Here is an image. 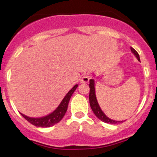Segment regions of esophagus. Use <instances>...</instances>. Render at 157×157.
I'll return each instance as SVG.
<instances>
[{
    "label": "esophagus",
    "mask_w": 157,
    "mask_h": 157,
    "mask_svg": "<svg viewBox=\"0 0 157 157\" xmlns=\"http://www.w3.org/2000/svg\"><path fill=\"white\" fill-rule=\"evenodd\" d=\"M89 80H90V76L88 74H83L81 79H80V82L81 83H87Z\"/></svg>",
    "instance_id": "1"
}]
</instances>
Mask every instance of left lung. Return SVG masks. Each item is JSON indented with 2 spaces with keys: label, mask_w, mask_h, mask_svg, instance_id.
Listing matches in <instances>:
<instances>
[{
  "label": "left lung",
  "mask_w": 157,
  "mask_h": 157,
  "mask_svg": "<svg viewBox=\"0 0 157 157\" xmlns=\"http://www.w3.org/2000/svg\"><path fill=\"white\" fill-rule=\"evenodd\" d=\"M131 52L134 54L137 58L138 59V61H140V57H139L138 53L137 52V51L135 49H134L131 47ZM90 95H89V100H90V107H91L92 110H93V113L96 115V116L99 119H100L101 121H102L103 122L109 123V124H118V123L122 122V121H115V120H112L111 118H108L106 115L104 114V112H102V109L99 107V104H98L97 99L96 97V93H95V86H94V80L93 79L90 80Z\"/></svg>",
  "instance_id": "8db88e82"
}]
</instances>
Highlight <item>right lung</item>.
<instances>
[{
  "mask_svg": "<svg viewBox=\"0 0 157 157\" xmlns=\"http://www.w3.org/2000/svg\"><path fill=\"white\" fill-rule=\"evenodd\" d=\"M77 87V84H76L71 90L67 93L65 97L61 101V104L58 105V107L50 115H47V116L42 117V118H29V117L26 116L23 114H21L22 116L27 120L29 123H31L33 125L36 126V127H41V128H48L51 126L55 125V124L59 122L63 118H64V115H65L67 109V105H68L70 99H71V96L75 91Z\"/></svg>",
  "mask_w": 157,
  "mask_h": 157,
  "instance_id": "1",
  "label": "right lung"
}]
</instances>
